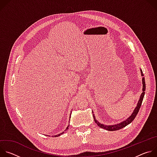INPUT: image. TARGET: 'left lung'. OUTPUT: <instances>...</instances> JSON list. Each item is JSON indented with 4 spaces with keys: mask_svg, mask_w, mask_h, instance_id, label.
I'll return each mask as SVG.
<instances>
[{
    "mask_svg": "<svg viewBox=\"0 0 157 157\" xmlns=\"http://www.w3.org/2000/svg\"><path fill=\"white\" fill-rule=\"evenodd\" d=\"M140 72H141V75H142V76H144V74H143V72L142 71V70H140ZM142 84H143V93H142L141 96H140V99L139 101V102L137 104V105L136 107V108L134 109L133 112L132 114L127 119L125 120V121L120 123V124H116V125H103L102 124H101L100 122H99L95 118L94 114H93V117H94V122L95 123L97 124V125L100 127L101 128H104L105 130H109V131H115V130H119V129H121L124 127H125V126H127V125H128L129 124H130L133 120L134 119L136 118V116L137 115L139 111V109L141 107V105H142V101H143V99H144V95H145V78L143 77L142 78Z\"/></svg>",
    "mask_w": 157,
    "mask_h": 157,
    "instance_id": "8db88e82",
    "label": "left lung"
}]
</instances>
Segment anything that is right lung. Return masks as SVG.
<instances>
[{"label": "right lung", "mask_w": 157, "mask_h": 157, "mask_svg": "<svg viewBox=\"0 0 157 157\" xmlns=\"http://www.w3.org/2000/svg\"><path fill=\"white\" fill-rule=\"evenodd\" d=\"M70 118H71V116H70ZM68 127H67V128H66V130H64V132H65V131H66V130H67V129H68ZM64 132H62V133H61L60 134H58V135L55 136V137H58V136H61V134H63V133H64Z\"/></svg>", "instance_id": "1"}]
</instances>
